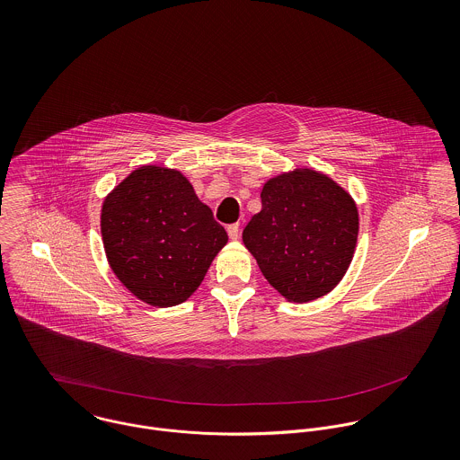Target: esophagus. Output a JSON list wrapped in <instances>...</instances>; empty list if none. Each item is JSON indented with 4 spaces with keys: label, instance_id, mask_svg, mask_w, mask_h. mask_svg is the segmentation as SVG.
<instances>
[{
    "label": "esophagus",
    "instance_id": "1",
    "mask_svg": "<svg viewBox=\"0 0 460 460\" xmlns=\"http://www.w3.org/2000/svg\"><path fill=\"white\" fill-rule=\"evenodd\" d=\"M227 234H229L231 240H238L240 238V224L227 226Z\"/></svg>",
    "mask_w": 460,
    "mask_h": 460
}]
</instances>
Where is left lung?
I'll use <instances>...</instances> for the list:
<instances>
[{"label": "left lung", "instance_id": "1", "mask_svg": "<svg viewBox=\"0 0 460 460\" xmlns=\"http://www.w3.org/2000/svg\"><path fill=\"white\" fill-rule=\"evenodd\" d=\"M358 233L354 199L325 174L296 169L265 183L261 211L245 226L243 243L277 291L302 304L343 279Z\"/></svg>", "mask_w": 460, "mask_h": 460}]
</instances>
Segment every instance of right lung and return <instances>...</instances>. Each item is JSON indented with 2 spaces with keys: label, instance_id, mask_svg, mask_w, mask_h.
Instances as JSON below:
<instances>
[{
  "label": "right lung",
  "instance_id": "obj_1",
  "mask_svg": "<svg viewBox=\"0 0 460 460\" xmlns=\"http://www.w3.org/2000/svg\"><path fill=\"white\" fill-rule=\"evenodd\" d=\"M101 234L113 274L156 307L184 302L227 243L183 174L156 165L133 171L108 193Z\"/></svg>",
  "mask_w": 460,
  "mask_h": 460
}]
</instances>
